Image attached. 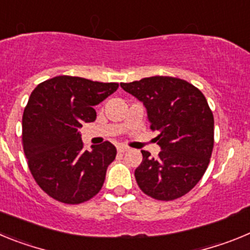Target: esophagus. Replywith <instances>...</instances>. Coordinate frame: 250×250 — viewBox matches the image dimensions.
I'll use <instances>...</instances> for the list:
<instances>
[{"mask_svg":"<svg viewBox=\"0 0 250 250\" xmlns=\"http://www.w3.org/2000/svg\"><path fill=\"white\" fill-rule=\"evenodd\" d=\"M127 150H129V147L124 146V145H119V146H118V151L119 152H125V151H127Z\"/></svg>","mask_w":250,"mask_h":250,"instance_id":"34e87169","label":"esophagus"}]
</instances>
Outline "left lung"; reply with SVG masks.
Masks as SVG:
<instances>
[{"mask_svg":"<svg viewBox=\"0 0 250 250\" xmlns=\"http://www.w3.org/2000/svg\"><path fill=\"white\" fill-rule=\"evenodd\" d=\"M146 107L150 129L158 131V158L141 150L135 170L139 188L158 200H174L193 189L204 175L214 145V118L199 89L170 76L120 83Z\"/></svg>","mask_w":250,"mask_h":250,"instance_id":"1","label":"left lung"}]
</instances>
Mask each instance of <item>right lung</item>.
<instances>
[{"instance_id":"add662e5","label":"right lung","mask_w":250,"mask_h":250,"mask_svg":"<svg viewBox=\"0 0 250 250\" xmlns=\"http://www.w3.org/2000/svg\"><path fill=\"white\" fill-rule=\"evenodd\" d=\"M118 87L116 83L63 75L31 92L22 116V144L31 174L51 198L80 204L103 188L116 147L105 141L85 150L79 129L95 121L94 106Z\"/></svg>"}]
</instances>
